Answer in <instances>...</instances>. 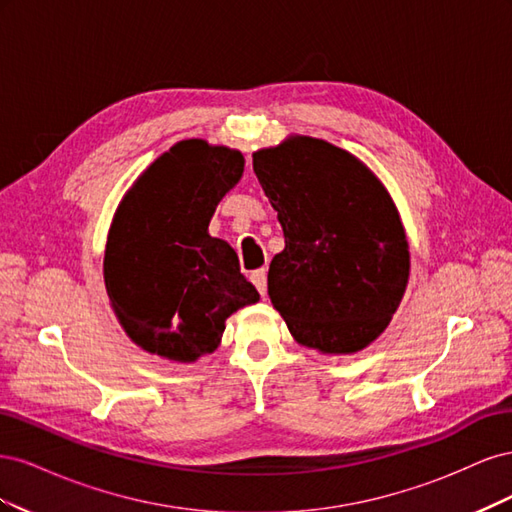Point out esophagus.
Masks as SVG:
<instances>
[{"label": "esophagus", "mask_w": 512, "mask_h": 512, "mask_svg": "<svg viewBox=\"0 0 512 512\" xmlns=\"http://www.w3.org/2000/svg\"><path fill=\"white\" fill-rule=\"evenodd\" d=\"M250 280H252V284L258 288V292L262 294V297H265V294H267V271H265V269L254 271V273L250 275Z\"/></svg>", "instance_id": "34e87169"}]
</instances>
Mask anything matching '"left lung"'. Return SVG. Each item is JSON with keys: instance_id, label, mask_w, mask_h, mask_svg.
Listing matches in <instances>:
<instances>
[{"instance_id": "left-lung-1", "label": "left lung", "mask_w": 512, "mask_h": 512, "mask_svg": "<svg viewBox=\"0 0 512 512\" xmlns=\"http://www.w3.org/2000/svg\"><path fill=\"white\" fill-rule=\"evenodd\" d=\"M284 230L269 299L301 346L354 354L389 327L410 277V245L384 183L350 151L292 134L254 151Z\"/></svg>"}]
</instances>
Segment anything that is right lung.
I'll use <instances>...</instances> for the list:
<instances>
[{
  "label": "right lung",
  "mask_w": 512,
  "mask_h": 512,
  "mask_svg": "<svg viewBox=\"0 0 512 512\" xmlns=\"http://www.w3.org/2000/svg\"><path fill=\"white\" fill-rule=\"evenodd\" d=\"M243 166L239 149L188 138L121 198L106 237L104 286L121 329L145 352L196 363L220 346L228 316L258 303L237 252L209 235Z\"/></svg>",
  "instance_id": "obj_1"
}]
</instances>
